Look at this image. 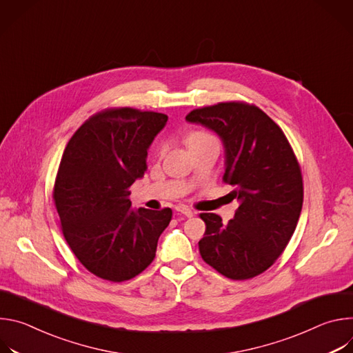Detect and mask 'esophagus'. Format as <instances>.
I'll return each instance as SVG.
<instances>
[{
    "mask_svg": "<svg viewBox=\"0 0 353 353\" xmlns=\"http://www.w3.org/2000/svg\"><path fill=\"white\" fill-rule=\"evenodd\" d=\"M176 210H177V212H179V214H183V215H184V216H187V218L194 216V212H192L187 205L180 204V205H177V207H176Z\"/></svg>",
    "mask_w": 353,
    "mask_h": 353,
    "instance_id": "34e87169",
    "label": "esophagus"
}]
</instances>
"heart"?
<instances>
[{"mask_svg": "<svg viewBox=\"0 0 353 353\" xmlns=\"http://www.w3.org/2000/svg\"><path fill=\"white\" fill-rule=\"evenodd\" d=\"M207 135H210V134L201 132V131H192V132H188V134H187L185 142H187V145H188V143H191V142H194V141H196V139L204 138V137H207Z\"/></svg>", "mask_w": 353, "mask_h": 353, "instance_id": "obj_1", "label": "heart"}]
</instances>
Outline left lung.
<instances>
[{"label":"left lung","mask_w":353,"mask_h":353,"mask_svg":"<svg viewBox=\"0 0 353 353\" xmlns=\"http://www.w3.org/2000/svg\"><path fill=\"white\" fill-rule=\"evenodd\" d=\"M185 120L221 137L223 181L234 187L228 196L240 203L228 223L216 214H199L207 226L199 254L229 279L254 278L278 260L296 229L303 205L296 155L281 127L256 105L222 102L194 109Z\"/></svg>","instance_id":"1"}]
</instances>
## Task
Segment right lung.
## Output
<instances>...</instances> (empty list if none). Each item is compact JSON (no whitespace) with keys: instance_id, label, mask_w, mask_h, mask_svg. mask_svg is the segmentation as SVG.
Returning <instances> with one entry per match:
<instances>
[{"instance_id":"right-lung-1","label":"right lung","mask_w":353,"mask_h":353,"mask_svg":"<svg viewBox=\"0 0 353 353\" xmlns=\"http://www.w3.org/2000/svg\"><path fill=\"white\" fill-rule=\"evenodd\" d=\"M166 121L163 113L105 109L89 117L64 149L53 201L72 253L99 278L124 282L141 274L172 221L170 208L134 211L128 198Z\"/></svg>"}]
</instances>
